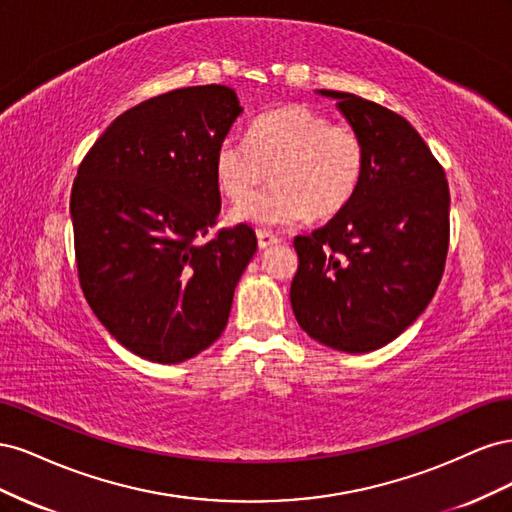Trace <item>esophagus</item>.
<instances>
[{
	"instance_id": "obj_1",
	"label": "esophagus",
	"mask_w": 512,
	"mask_h": 512,
	"mask_svg": "<svg viewBox=\"0 0 512 512\" xmlns=\"http://www.w3.org/2000/svg\"><path fill=\"white\" fill-rule=\"evenodd\" d=\"M256 237H258V247H260V250H265V247H269V245L280 243V237L273 235L271 230H258Z\"/></svg>"
}]
</instances>
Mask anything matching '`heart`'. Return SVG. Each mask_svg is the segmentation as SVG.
Segmentation results:
<instances>
[{
  "instance_id": "1",
  "label": "heart",
  "mask_w": 512,
  "mask_h": 512,
  "mask_svg": "<svg viewBox=\"0 0 512 512\" xmlns=\"http://www.w3.org/2000/svg\"><path fill=\"white\" fill-rule=\"evenodd\" d=\"M363 173L359 132L299 104L260 115L247 138L226 136L215 151L222 194L232 203L243 200L230 211L232 224L288 226L309 215L333 218L359 192ZM269 174L276 183L251 197Z\"/></svg>"
}]
</instances>
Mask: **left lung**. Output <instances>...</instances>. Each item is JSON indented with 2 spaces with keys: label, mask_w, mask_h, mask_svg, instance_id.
<instances>
[{
  "label": "left lung",
  "mask_w": 512,
  "mask_h": 512,
  "mask_svg": "<svg viewBox=\"0 0 512 512\" xmlns=\"http://www.w3.org/2000/svg\"><path fill=\"white\" fill-rule=\"evenodd\" d=\"M365 145L359 192L312 235L294 237L290 303L299 327L339 352L393 342L425 312L442 280L451 194L410 123L376 102L318 89Z\"/></svg>",
  "instance_id": "1"
}]
</instances>
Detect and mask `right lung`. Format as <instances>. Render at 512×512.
<instances>
[{
    "label": "right lung",
    "instance_id": "1",
    "mask_svg": "<svg viewBox=\"0 0 512 512\" xmlns=\"http://www.w3.org/2000/svg\"><path fill=\"white\" fill-rule=\"evenodd\" d=\"M241 113L226 85L168 91L119 115L76 173L70 215L83 294L141 359L188 361L226 329L256 232L239 224L200 239L222 205L215 151Z\"/></svg>",
    "mask_w": 512,
    "mask_h": 512
}]
</instances>
